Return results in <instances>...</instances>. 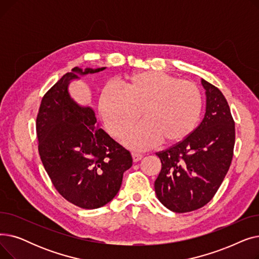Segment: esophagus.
<instances>
[{
  "instance_id": "esophagus-1",
  "label": "esophagus",
  "mask_w": 259,
  "mask_h": 259,
  "mask_svg": "<svg viewBox=\"0 0 259 259\" xmlns=\"http://www.w3.org/2000/svg\"><path fill=\"white\" fill-rule=\"evenodd\" d=\"M142 158H143L142 154H140V153H132V159H133L134 162L140 161Z\"/></svg>"
}]
</instances>
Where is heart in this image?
Listing matches in <instances>:
<instances>
[{
    "label": "heart",
    "mask_w": 259,
    "mask_h": 259,
    "mask_svg": "<svg viewBox=\"0 0 259 259\" xmlns=\"http://www.w3.org/2000/svg\"><path fill=\"white\" fill-rule=\"evenodd\" d=\"M124 90L104 88L99 110L112 137L119 139L141 115L145 119L122 139V144L144 150L159 144L184 141L192 132L201 111V94L190 81L161 71L133 73L122 81Z\"/></svg>",
    "instance_id": "obj_1"
}]
</instances>
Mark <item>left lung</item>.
Masks as SVG:
<instances>
[{
  "label": "left lung",
  "instance_id": "8db88e82",
  "mask_svg": "<svg viewBox=\"0 0 259 259\" xmlns=\"http://www.w3.org/2000/svg\"><path fill=\"white\" fill-rule=\"evenodd\" d=\"M206 90V113L188 137L156 153L161 170L154 183L158 200L169 210H197L213 198L230 168L235 125L222 91L201 78Z\"/></svg>",
  "mask_w": 259,
  "mask_h": 259
}]
</instances>
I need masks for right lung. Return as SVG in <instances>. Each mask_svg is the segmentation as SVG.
Returning <instances> with one entry per match:
<instances>
[{
    "label": "right lung",
    "mask_w": 259,
    "mask_h": 259,
    "mask_svg": "<svg viewBox=\"0 0 259 259\" xmlns=\"http://www.w3.org/2000/svg\"><path fill=\"white\" fill-rule=\"evenodd\" d=\"M104 69L74 67L45 93L36 116L38 153L46 172L58 192L83 209L111 201L132 166L130 152L99 128L92 109L79 106L68 91L79 75Z\"/></svg>",
    "instance_id": "add662e5"
}]
</instances>
